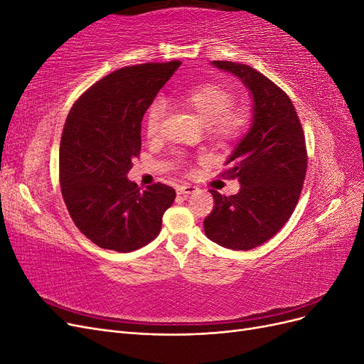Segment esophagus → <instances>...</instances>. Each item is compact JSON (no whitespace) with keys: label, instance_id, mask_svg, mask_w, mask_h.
I'll return each instance as SVG.
<instances>
[{"label":"esophagus","instance_id":"34e87169","mask_svg":"<svg viewBox=\"0 0 364 364\" xmlns=\"http://www.w3.org/2000/svg\"><path fill=\"white\" fill-rule=\"evenodd\" d=\"M197 190V186H194V185H190V183H185V185H179L178 186V194H181V196H188V194H193V193H196Z\"/></svg>","mask_w":364,"mask_h":364}]
</instances>
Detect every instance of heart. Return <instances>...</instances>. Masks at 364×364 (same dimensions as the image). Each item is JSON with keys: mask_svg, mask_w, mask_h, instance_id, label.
<instances>
[{"mask_svg": "<svg viewBox=\"0 0 364 364\" xmlns=\"http://www.w3.org/2000/svg\"><path fill=\"white\" fill-rule=\"evenodd\" d=\"M178 100L199 115L206 123L209 134L217 138H235L247 124L246 111L232 106L234 92L223 85L202 83L193 86L181 92ZM164 115L165 105L162 102H155L149 107L144 121V130L149 138L158 136Z\"/></svg>", "mask_w": 364, "mask_h": 364, "instance_id": "obj_1", "label": "heart"}]
</instances>
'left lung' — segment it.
I'll use <instances>...</instances> for the list:
<instances>
[{"instance_id":"left-lung-1","label":"left lung","mask_w":364,"mask_h":364,"mask_svg":"<svg viewBox=\"0 0 364 364\" xmlns=\"http://www.w3.org/2000/svg\"><path fill=\"white\" fill-rule=\"evenodd\" d=\"M213 65L246 85L253 118L222 173L226 179H238L240 191L222 196L211 190L215 205L203 228L220 246L250 250L278 234L294 211L308 164L305 135L290 97L266 75L245 63Z\"/></svg>"}]
</instances>
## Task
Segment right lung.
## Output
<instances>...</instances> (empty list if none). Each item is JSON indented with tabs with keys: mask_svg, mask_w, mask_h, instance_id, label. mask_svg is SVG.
I'll list each match as a JSON object with an SVG mask.
<instances>
[{
	"mask_svg": "<svg viewBox=\"0 0 364 364\" xmlns=\"http://www.w3.org/2000/svg\"><path fill=\"white\" fill-rule=\"evenodd\" d=\"M179 60L141 63L103 77L77 100L65 121L59 179L75 226L103 249L132 252L161 232L176 191L161 182L139 186L127 179L141 150L142 117Z\"/></svg>",
	"mask_w": 364,
	"mask_h": 364,
	"instance_id": "obj_1",
	"label": "right lung"
}]
</instances>
